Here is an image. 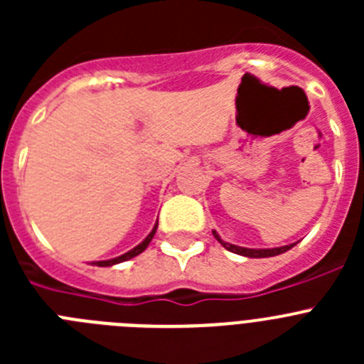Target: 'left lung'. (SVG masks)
Listing matches in <instances>:
<instances>
[{"mask_svg":"<svg viewBox=\"0 0 364 364\" xmlns=\"http://www.w3.org/2000/svg\"><path fill=\"white\" fill-rule=\"evenodd\" d=\"M215 239L222 244V246L226 247L228 252L231 253H237V255H242V257H250V259H264V257H275V255H281V253L288 252L290 247H294L295 244H288V246H281V247H242V246H235V244L230 242H224V240L218 237L217 231H213Z\"/></svg>","mask_w":364,"mask_h":364,"instance_id":"8db88e82","label":"left lung"}]
</instances>
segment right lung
I'll use <instances>...</instances> for the list:
<instances>
[{"label": "right lung", "mask_w": 364, "mask_h": 364, "mask_svg": "<svg viewBox=\"0 0 364 364\" xmlns=\"http://www.w3.org/2000/svg\"><path fill=\"white\" fill-rule=\"evenodd\" d=\"M156 228H159V222L154 224V228H153V230H151V233L147 235V237L142 240V242L138 244V246H134L133 250H129V252H127V253H124V255L114 257V259H109V260H96V262H92V264H95V266H102V268H107V266L120 264V262H125V260H129V259H133V257L140 255V253H142L144 250H146V247L149 246L151 240H153L154 233H156Z\"/></svg>", "instance_id": "obj_1"}]
</instances>
